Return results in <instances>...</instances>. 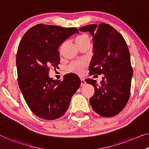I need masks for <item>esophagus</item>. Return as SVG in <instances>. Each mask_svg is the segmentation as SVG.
<instances>
[{"instance_id": "esophagus-1", "label": "esophagus", "mask_w": 149, "mask_h": 149, "mask_svg": "<svg viewBox=\"0 0 149 149\" xmlns=\"http://www.w3.org/2000/svg\"><path fill=\"white\" fill-rule=\"evenodd\" d=\"M86 84V82L85 81V80H84V79L81 78V86H85Z\"/></svg>"}]
</instances>
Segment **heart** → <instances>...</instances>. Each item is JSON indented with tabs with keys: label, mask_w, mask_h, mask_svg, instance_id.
I'll return each instance as SVG.
<instances>
[{
	"label": "heart",
	"mask_w": 149,
	"mask_h": 149,
	"mask_svg": "<svg viewBox=\"0 0 149 149\" xmlns=\"http://www.w3.org/2000/svg\"><path fill=\"white\" fill-rule=\"evenodd\" d=\"M90 41V38L88 35H82L80 36L77 37L76 38V43L77 45H81V44L85 43V42ZM86 66V62L84 61H73L69 64L68 66V72L74 73L77 74H81L82 73L83 68Z\"/></svg>",
	"instance_id": "heart-1"
}]
</instances>
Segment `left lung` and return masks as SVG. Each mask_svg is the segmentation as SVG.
Segmentation results:
<instances>
[{
    "mask_svg": "<svg viewBox=\"0 0 149 149\" xmlns=\"http://www.w3.org/2000/svg\"><path fill=\"white\" fill-rule=\"evenodd\" d=\"M79 30L89 31L93 37L90 74H103L100 84L85 79L95 90L90 105L102 116H114L124 109L130 97L133 70L127 44L120 33L108 24H92Z\"/></svg>",
    "mask_w": 149,
    "mask_h": 149,
    "instance_id": "1",
    "label": "left lung"
}]
</instances>
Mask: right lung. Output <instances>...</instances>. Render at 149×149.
I'll return each instance as SVG.
<instances>
[{
  "mask_svg": "<svg viewBox=\"0 0 149 149\" xmlns=\"http://www.w3.org/2000/svg\"><path fill=\"white\" fill-rule=\"evenodd\" d=\"M75 33L79 31L74 27L38 24L20 41L16 57L18 84L31 110L41 118L63 116L80 86L79 77L72 73L62 81L49 76L50 68H57L60 61L59 47Z\"/></svg>",
  "mask_w": 149,
  "mask_h": 149,
  "instance_id": "add662e5",
  "label": "right lung"
}]
</instances>
